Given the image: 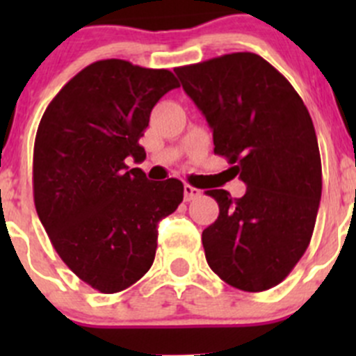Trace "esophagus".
I'll use <instances>...</instances> for the list:
<instances>
[{"label": "esophagus", "instance_id": "esophagus-1", "mask_svg": "<svg viewBox=\"0 0 356 356\" xmlns=\"http://www.w3.org/2000/svg\"><path fill=\"white\" fill-rule=\"evenodd\" d=\"M198 196H201L200 189L193 188V186H189V184L184 186V200L186 201H191V200L198 198Z\"/></svg>", "mask_w": 356, "mask_h": 356}]
</instances>
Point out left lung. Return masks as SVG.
<instances>
[{"instance_id":"obj_1","label":"left lung","mask_w":356,"mask_h":356,"mask_svg":"<svg viewBox=\"0 0 356 356\" xmlns=\"http://www.w3.org/2000/svg\"><path fill=\"white\" fill-rule=\"evenodd\" d=\"M213 131L215 155L246 184L243 198L211 189L218 217L201 234L224 282L260 293L284 281L310 245L322 195L314 122L288 79L254 53L174 68Z\"/></svg>"}]
</instances>
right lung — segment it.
I'll use <instances>...</instances> for the list:
<instances>
[{"mask_svg":"<svg viewBox=\"0 0 356 356\" xmlns=\"http://www.w3.org/2000/svg\"><path fill=\"white\" fill-rule=\"evenodd\" d=\"M179 82L170 70L99 60L72 77L39 122L32 186L39 220L67 267L99 293H118L155 260L158 222L177 210L184 186L152 182L125 160L146 158L139 139L158 99Z\"/></svg>","mask_w":356,"mask_h":356,"instance_id":"1","label":"right lung"}]
</instances>
